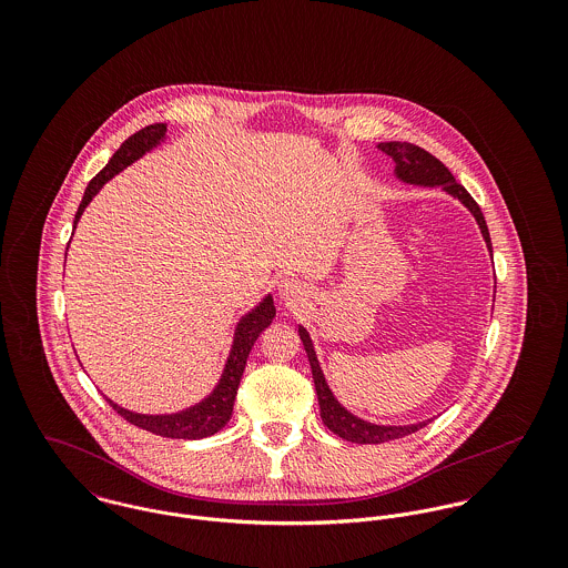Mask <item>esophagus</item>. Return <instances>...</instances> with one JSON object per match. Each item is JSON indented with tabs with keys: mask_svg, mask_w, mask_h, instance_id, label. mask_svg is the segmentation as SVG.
I'll return each instance as SVG.
<instances>
[{
	"mask_svg": "<svg viewBox=\"0 0 568 568\" xmlns=\"http://www.w3.org/2000/svg\"><path fill=\"white\" fill-rule=\"evenodd\" d=\"M304 295H306V286H304L300 280L288 277V280H284V282L280 284V297L286 302V306L300 304Z\"/></svg>",
	"mask_w": 568,
	"mask_h": 568,
	"instance_id": "34e87169",
	"label": "esophagus"
}]
</instances>
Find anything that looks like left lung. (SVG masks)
I'll return each mask as SVG.
<instances>
[{
    "instance_id": "obj_1",
    "label": "left lung",
    "mask_w": 568,
    "mask_h": 568,
    "mask_svg": "<svg viewBox=\"0 0 568 568\" xmlns=\"http://www.w3.org/2000/svg\"><path fill=\"white\" fill-rule=\"evenodd\" d=\"M381 149L392 155L396 160V172L400 179H405L408 183H419V185H444L446 192H450L453 196H457L459 201L466 203V207L475 214L487 246L491 251V241H489V232H487L486 219L481 214V207L477 205V201L468 194V190L455 181L453 172L439 162L437 158H433L428 151L408 144V142H385L381 144ZM300 336L302 343L306 347L308 361H311V369H313V378H315V387H317V398H320V408H322V419L325 426L338 435L341 439L354 442V444H383V442H392V439H400L415 430H419L426 422L422 424H410V426H376L369 422H363L358 417H354L352 413H347L343 406L338 405L325 383L320 361L315 356V347L313 341L308 336V332L300 325Z\"/></svg>"
}]
</instances>
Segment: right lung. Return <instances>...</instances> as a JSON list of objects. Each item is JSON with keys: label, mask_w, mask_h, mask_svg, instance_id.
<instances>
[{"label": "right lung", "mask_w": 568, "mask_h": 568, "mask_svg": "<svg viewBox=\"0 0 568 568\" xmlns=\"http://www.w3.org/2000/svg\"><path fill=\"white\" fill-rule=\"evenodd\" d=\"M163 135H165V124H151L122 142V146L115 151V155L89 181L81 205H79V212H77V219H74V227H77L87 203L98 194V190L122 168H126L129 163L142 158L149 149H153ZM273 317H275V306H273L271 297H264V302H260V306H255L248 315H244L241 324L236 327V336H234V345H232L225 372H223L216 389L203 403L190 406L174 415H140V413L113 405L111 400H109V405L113 406V410L120 413L126 422L144 428L149 433L162 435V437L201 439V437H210V435L219 433L230 422V417L234 413V400H236L239 385L243 378L246 356H248L255 338L260 336V332L273 322Z\"/></svg>", "instance_id": "1"}]
</instances>
